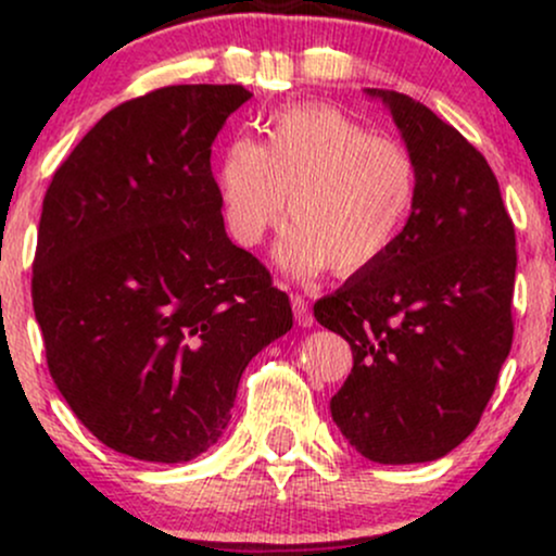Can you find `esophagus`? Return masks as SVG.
I'll return each instance as SVG.
<instances>
[{"label":"esophagus","mask_w":556,"mask_h":556,"mask_svg":"<svg viewBox=\"0 0 556 556\" xmlns=\"http://www.w3.org/2000/svg\"><path fill=\"white\" fill-rule=\"evenodd\" d=\"M290 303H292V314H295V321L300 327H314V314H311L308 308V300L303 295H292Z\"/></svg>","instance_id":"1"}]
</instances>
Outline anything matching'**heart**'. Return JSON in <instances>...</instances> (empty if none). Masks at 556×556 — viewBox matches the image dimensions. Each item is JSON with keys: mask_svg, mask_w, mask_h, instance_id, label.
I'll list each match as a JSON object with an SVG mask.
<instances>
[{"mask_svg": "<svg viewBox=\"0 0 556 556\" xmlns=\"http://www.w3.org/2000/svg\"><path fill=\"white\" fill-rule=\"evenodd\" d=\"M222 212L235 242L253 248L290 219L279 258L287 269L337 277L371 269L400 238L418 201V167L405 146L371 136L329 104H298L266 119V143L238 136L216 167Z\"/></svg>", "mask_w": 556, "mask_h": 556, "instance_id": "1", "label": "heart"}]
</instances>
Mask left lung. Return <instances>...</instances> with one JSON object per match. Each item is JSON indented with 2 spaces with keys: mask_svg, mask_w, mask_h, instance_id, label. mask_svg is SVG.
<instances>
[{
  "mask_svg": "<svg viewBox=\"0 0 556 556\" xmlns=\"http://www.w3.org/2000/svg\"><path fill=\"white\" fill-rule=\"evenodd\" d=\"M418 167L397 242L314 305L353 371L329 402L350 444L381 465L429 463L473 433L513 348L515 225L481 151L429 106L374 91Z\"/></svg>",
  "mask_w": 556,
  "mask_h": 556,
  "instance_id": "8db88e82",
  "label": "left lung"
}]
</instances>
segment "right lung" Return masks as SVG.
<instances>
[{
  "mask_svg": "<svg viewBox=\"0 0 556 556\" xmlns=\"http://www.w3.org/2000/svg\"><path fill=\"white\" fill-rule=\"evenodd\" d=\"M242 86H167L106 112L54 172L36 321L70 410L101 444L185 463L216 444L290 298L222 219L212 143Z\"/></svg>",
  "mask_w": 556,
  "mask_h": 556,
  "instance_id": "obj_1",
  "label": "right lung"
}]
</instances>
